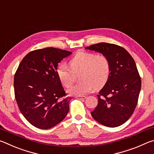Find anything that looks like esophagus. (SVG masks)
<instances>
[{"instance_id":"1","label":"esophagus","mask_w":154,"mask_h":154,"mask_svg":"<svg viewBox=\"0 0 154 154\" xmlns=\"http://www.w3.org/2000/svg\"><path fill=\"white\" fill-rule=\"evenodd\" d=\"M77 98H79V99H83V100H84V99L86 98V96H76Z\"/></svg>"}]
</instances>
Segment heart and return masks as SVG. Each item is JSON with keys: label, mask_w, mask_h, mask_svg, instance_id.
I'll return each mask as SVG.
<instances>
[{"label": "heart", "mask_w": 154, "mask_h": 154, "mask_svg": "<svg viewBox=\"0 0 154 154\" xmlns=\"http://www.w3.org/2000/svg\"><path fill=\"white\" fill-rule=\"evenodd\" d=\"M70 67L64 64L58 65L56 73L62 84L69 88L75 80V74L82 72L81 80L67 90L72 96H83L106 82L110 75V62L105 56L93 53L79 52L70 61Z\"/></svg>", "instance_id": "b5f03b06"}]
</instances>
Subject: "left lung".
<instances>
[{
  "label": "left lung",
  "mask_w": 154,
  "mask_h": 154,
  "mask_svg": "<svg viewBox=\"0 0 154 154\" xmlns=\"http://www.w3.org/2000/svg\"><path fill=\"white\" fill-rule=\"evenodd\" d=\"M85 49L102 54L110 62V75L98 94V103L91 112L104 126H121L133 113L137 105L141 80L135 62L126 49L115 44L100 43Z\"/></svg>",
  "instance_id": "obj_1"
}]
</instances>
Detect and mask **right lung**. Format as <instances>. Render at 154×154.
Returning a JSON list of instances; mask_svg holds the SVG:
<instances>
[{
	"instance_id": "right-lung-1",
	"label": "right lung",
	"mask_w": 154,
	"mask_h": 154,
	"mask_svg": "<svg viewBox=\"0 0 154 154\" xmlns=\"http://www.w3.org/2000/svg\"><path fill=\"white\" fill-rule=\"evenodd\" d=\"M71 51L47 48L30 51L14 76L15 100L21 113L32 126L49 129L63 120L69 111L71 98L56 73L58 64Z\"/></svg>"
}]
</instances>
